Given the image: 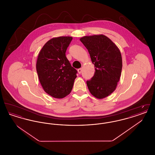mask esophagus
Segmentation results:
<instances>
[{
  "mask_svg": "<svg viewBox=\"0 0 155 155\" xmlns=\"http://www.w3.org/2000/svg\"><path fill=\"white\" fill-rule=\"evenodd\" d=\"M78 73H79V74H81V72H82V68H79V69H78Z\"/></svg>",
  "mask_w": 155,
  "mask_h": 155,
  "instance_id": "1",
  "label": "esophagus"
}]
</instances>
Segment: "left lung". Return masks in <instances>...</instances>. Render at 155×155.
Returning a JSON list of instances; mask_svg holds the SVG:
<instances>
[{"mask_svg":"<svg viewBox=\"0 0 155 155\" xmlns=\"http://www.w3.org/2000/svg\"><path fill=\"white\" fill-rule=\"evenodd\" d=\"M81 42L88 49L95 74L87 81L89 92L101 99L110 95L117 87L122 70V58L118 47L102 35L84 36Z\"/></svg>","mask_w":155,"mask_h":155,"instance_id":"left-lung-1","label":"left lung"}]
</instances>
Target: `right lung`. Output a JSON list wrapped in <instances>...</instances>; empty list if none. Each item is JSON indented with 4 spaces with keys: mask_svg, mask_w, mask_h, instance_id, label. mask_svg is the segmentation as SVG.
<instances>
[{
    "mask_svg": "<svg viewBox=\"0 0 155 155\" xmlns=\"http://www.w3.org/2000/svg\"><path fill=\"white\" fill-rule=\"evenodd\" d=\"M73 38L59 37L49 40L38 54L36 68L40 83L45 92L58 99L71 92L77 71L66 56Z\"/></svg>",
    "mask_w": 155,
    "mask_h": 155,
    "instance_id": "obj_1",
    "label": "right lung"
}]
</instances>
